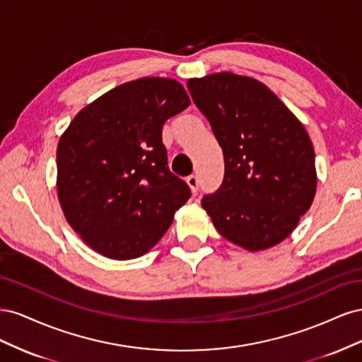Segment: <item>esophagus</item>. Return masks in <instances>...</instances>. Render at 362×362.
<instances>
[{
    "instance_id": "1",
    "label": "esophagus",
    "mask_w": 362,
    "mask_h": 362,
    "mask_svg": "<svg viewBox=\"0 0 362 362\" xmlns=\"http://www.w3.org/2000/svg\"><path fill=\"white\" fill-rule=\"evenodd\" d=\"M187 184H189V187H190V190L193 192V193H196L198 192V189H199V180H198V177H196V175H190V177H187Z\"/></svg>"
}]
</instances>
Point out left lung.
Listing matches in <instances>:
<instances>
[{
    "label": "left lung",
    "mask_w": 362,
    "mask_h": 362,
    "mask_svg": "<svg viewBox=\"0 0 362 362\" xmlns=\"http://www.w3.org/2000/svg\"><path fill=\"white\" fill-rule=\"evenodd\" d=\"M223 151L221 189L202 208L229 242L250 252L281 243L310 210L317 187L311 139L266 84L233 72L187 81Z\"/></svg>",
    "instance_id": "8db88e82"
}]
</instances>
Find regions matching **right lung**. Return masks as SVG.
I'll list each match as a JSON object with an SVG mask.
<instances>
[{"label":"right lung","mask_w":362,"mask_h":362,"mask_svg":"<svg viewBox=\"0 0 362 362\" xmlns=\"http://www.w3.org/2000/svg\"><path fill=\"white\" fill-rule=\"evenodd\" d=\"M190 105L172 78L120 84L76 115L57 146V196L74 231L112 259L145 255L190 189L168 168L161 131Z\"/></svg>","instance_id":"add662e5"}]
</instances>
